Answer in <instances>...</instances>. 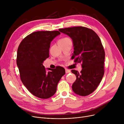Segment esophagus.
I'll list each match as a JSON object with an SVG mask.
<instances>
[{
  "label": "esophagus",
  "mask_w": 124,
  "mask_h": 124,
  "mask_svg": "<svg viewBox=\"0 0 124 124\" xmlns=\"http://www.w3.org/2000/svg\"><path fill=\"white\" fill-rule=\"evenodd\" d=\"M65 72H66V74H68V73H70V70H68V69H66L65 70Z\"/></svg>",
  "instance_id": "1"
}]
</instances>
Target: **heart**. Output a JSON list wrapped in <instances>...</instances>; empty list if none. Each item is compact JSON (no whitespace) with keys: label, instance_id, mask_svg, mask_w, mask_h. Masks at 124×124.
Listing matches in <instances>:
<instances>
[{"label":"heart","instance_id":"1","mask_svg":"<svg viewBox=\"0 0 124 124\" xmlns=\"http://www.w3.org/2000/svg\"><path fill=\"white\" fill-rule=\"evenodd\" d=\"M70 41V40L69 38H67V37H65V38H64L61 40H59V42H67V41Z\"/></svg>","mask_w":124,"mask_h":124}]
</instances>
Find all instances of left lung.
<instances>
[{
	"instance_id": "left-lung-1",
	"label": "left lung",
	"mask_w": 124,
	"mask_h": 124,
	"mask_svg": "<svg viewBox=\"0 0 124 124\" xmlns=\"http://www.w3.org/2000/svg\"><path fill=\"white\" fill-rule=\"evenodd\" d=\"M72 39L74 49L72 58L82 63L80 73L72 70L76 76L72 85L75 93L86 96L93 93L104 75L105 53L98 35L92 30L82 26L59 29Z\"/></svg>"
}]
</instances>
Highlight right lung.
I'll list each match as a JSON object with an SVG mask.
<instances>
[{"mask_svg":"<svg viewBox=\"0 0 124 124\" xmlns=\"http://www.w3.org/2000/svg\"><path fill=\"white\" fill-rule=\"evenodd\" d=\"M60 34L58 31L33 32L22 41L17 49L16 64L21 80L31 94L40 99L54 96L65 74L63 67H57L46 72L43 65L49 57L51 41Z\"/></svg>","mask_w":124,"mask_h":124,"instance_id":"add662e5","label":"right lung"}]
</instances>
